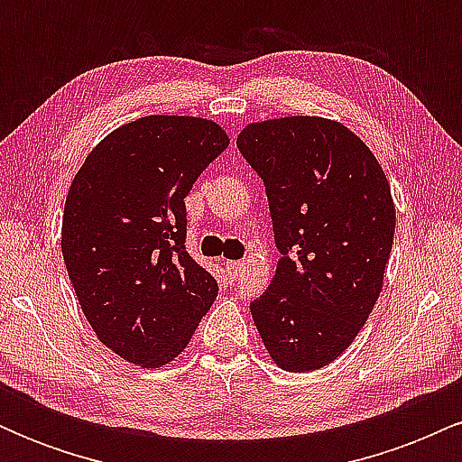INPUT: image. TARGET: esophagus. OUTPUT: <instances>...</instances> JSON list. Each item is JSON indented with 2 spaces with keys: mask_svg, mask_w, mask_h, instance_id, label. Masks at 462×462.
<instances>
[{
  "mask_svg": "<svg viewBox=\"0 0 462 462\" xmlns=\"http://www.w3.org/2000/svg\"><path fill=\"white\" fill-rule=\"evenodd\" d=\"M238 269H241V263H238V261H227L226 263V272H227V275H230V280L236 278Z\"/></svg>",
  "mask_w": 462,
  "mask_h": 462,
  "instance_id": "esophagus-1",
  "label": "esophagus"
}]
</instances>
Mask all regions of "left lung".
Listing matches in <instances>:
<instances>
[{"instance_id":"8db88e82","label":"left lung","mask_w":462,"mask_h":462,"mask_svg":"<svg viewBox=\"0 0 462 462\" xmlns=\"http://www.w3.org/2000/svg\"><path fill=\"white\" fill-rule=\"evenodd\" d=\"M236 147L263 180L280 252L272 284L249 301L254 323L280 367L321 369L352 346L383 291L389 182L354 132L319 116L252 124Z\"/></svg>"}]
</instances>
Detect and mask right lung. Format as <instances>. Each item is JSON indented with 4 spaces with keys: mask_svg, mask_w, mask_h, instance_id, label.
Masks as SVG:
<instances>
[{
    "mask_svg": "<svg viewBox=\"0 0 462 462\" xmlns=\"http://www.w3.org/2000/svg\"><path fill=\"white\" fill-rule=\"evenodd\" d=\"M213 121L150 115L110 132L69 189L62 256L99 341L156 369L187 347L217 280L187 252L193 182L227 147Z\"/></svg>",
    "mask_w": 462,
    "mask_h": 462,
    "instance_id": "add662e5",
    "label": "right lung"
}]
</instances>
